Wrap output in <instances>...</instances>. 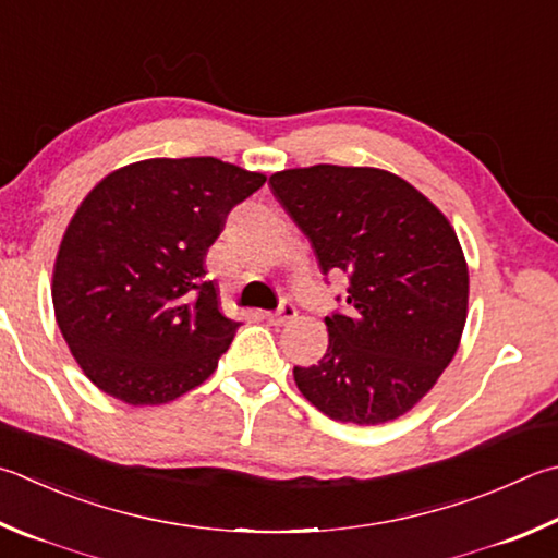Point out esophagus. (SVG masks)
Instances as JSON below:
<instances>
[{
  "label": "esophagus",
  "instance_id": "34e87169",
  "mask_svg": "<svg viewBox=\"0 0 558 558\" xmlns=\"http://www.w3.org/2000/svg\"><path fill=\"white\" fill-rule=\"evenodd\" d=\"M266 317H268L272 327H286V324H290L292 319L298 317V310H295V305H292V302H282L278 312H268Z\"/></svg>",
  "mask_w": 558,
  "mask_h": 558
}]
</instances>
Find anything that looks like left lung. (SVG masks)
I'll return each instance as SVG.
<instances>
[{"mask_svg":"<svg viewBox=\"0 0 558 558\" xmlns=\"http://www.w3.org/2000/svg\"><path fill=\"white\" fill-rule=\"evenodd\" d=\"M268 185L324 276H349L347 310L324 317L327 353L292 371L300 392L337 422L400 417L434 388L463 333L469 266L453 227L388 170L322 163Z\"/></svg>","mask_w":558,"mask_h":558,"instance_id":"8db88e82","label":"left lung"}]
</instances>
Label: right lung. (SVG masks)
Listing matches in <instances>:
<instances>
[{"mask_svg": "<svg viewBox=\"0 0 558 558\" xmlns=\"http://www.w3.org/2000/svg\"><path fill=\"white\" fill-rule=\"evenodd\" d=\"M266 175L217 158H150L83 199L53 268L58 327L80 368L126 404H163L215 373L239 322L205 280L209 246Z\"/></svg>", "mask_w": 558, "mask_h": 558, "instance_id": "1", "label": "right lung"}]
</instances>
